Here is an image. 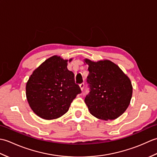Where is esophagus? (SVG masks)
Instances as JSON below:
<instances>
[{"label": "esophagus", "instance_id": "34e87169", "mask_svg": "<svg viewBox=\"0 0 157 157\" xmlns=\"http://www.w3.org/2000/svg\"><path fill=\"white\" fill-rule=\"evenodd\" d=\"M79 88H80V89L82 90H84V83H82V84H79Z\"/></svg>", "mask_w": 157, "mask_h": 157}]
</instances>
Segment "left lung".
I'll return each mask as SVG.
<instances>
[{
	"mask_svg": "<svg viewBox=\"0 0 157 157\" xmlns=\"http://www.w3.org/2000/svg\"><path fill=\"white\" fill-rule=\"evenodd\" d=\"M88 65L90 92L84 101L95 117L113 120L124 113L131 101L132 85L118 65L109 60L97 62L84 59Z\"/></svg>",
	"mask_w": 157,
	"mask_h": 157,
	"instance_id": "8db88e82",
	"label": "left lung"
}]
</instances>
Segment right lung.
Segmentation results:
<instances>
[{
  "label": "right lung",
  "instance_id": "obj_1",
  "mask_svg": "<svg viewBox=\"0 0 157 157\" xmlns=\"http://www.w3.org/2000/svg\"><path fill=\"white\" fill-rule=\"evenodd\" d=\"M70 59L69 61H71ZM68 60L52 56L33 71L26 84V98L32 110L46 120L57 119L68 111L81 90L74 74L68 70Z\"/></svg>",
  "mask_w": 157,
  "mask_h": 157
}]
</instances>
